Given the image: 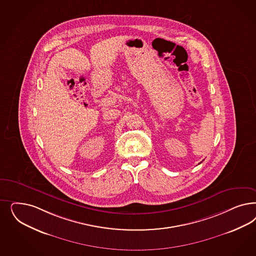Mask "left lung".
Returning a JSON list of instances; mask_svg holds the SVG:
<instances>
[{
  "label": "left lung",
  "mask_w": 256,
  "mask_h": 256,
  "mask_svg": "<svg viewBox=\"0 0 256 256\" xmlns=\"http://www.w3.org/2000/svg\"><path fill=\"white\" fill-rule=\"evenodd\" d=\"M200 163H202V162H200Z\"/></svg>",
  "instance_id": "1"
}]
</instances>
